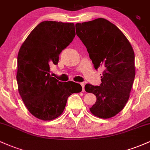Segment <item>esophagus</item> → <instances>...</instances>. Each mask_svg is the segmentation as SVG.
Here are the masks:
<instances>
[{
	"mask_svg": "<svg viewBox=\"0 0 150 150\" xmlns=\"http://www.w3.org/2000/svg\"><path fill=\"white\" fill-rule=\"evenodd\" d=\"M80 85H81V86H82V92H85V84H84V83H80Z\"/></svg>",
	"mask_w": 150,
	"mask_h": 150,
	"instance_id": "obj_1",
	"label": "esophagus"
}]
</instances>
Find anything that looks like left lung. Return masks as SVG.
<instances>
[{"instance_id": "obj_1", "label": "left lung", "mask_w": 150, "mask_h": 150, "mask_svg": "<svg viewBox=\"0 0 150 150\" xmlns=\"http://www.w3.org/2000/svg\"><path fill=\"white\" fill-rule=\"evenodd\" d=\"M76 34L86 46L94 68L102 67L100 86L85 85L97 101L89 108L98 118H112L128 102L135 75V53L126 37L104 18L77 23Z\"/></svg>"}]
</instances>
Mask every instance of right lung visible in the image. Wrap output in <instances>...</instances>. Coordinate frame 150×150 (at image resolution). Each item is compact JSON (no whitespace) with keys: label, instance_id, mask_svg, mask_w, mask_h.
I'll use <instances>...</instances> for the list:
<instances>
[{"label":"right lung","instance_id":"right-lung-1","mask_svg":"<svg viewBox=\"0 0 150 150\" xmlns=\"http://www.w3.org/2000/svg\"><path fill=\"white\" fill-rule=\"evenodd\" d=\"M75 36L73 23L44 21L31 32L19 50L18 92L28 111L38 119L58 118L68 97L82 91L80 84L59 82L50 75V65L58 64L59 54Z\"/></svg>","mask_w":150,"mask_h":150}]
</instances>
